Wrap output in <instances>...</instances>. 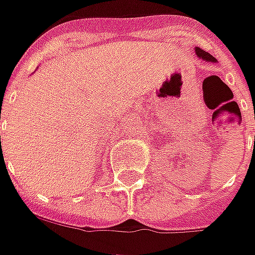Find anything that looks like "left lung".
Masks as SVG:
<instances>
[{
	"label": "left lung",
	"mask_w": 255,
	"mask_h": 255,
	"mask_svg": "<svg viewBox=\"0 0 255 255\" xmlns=\"http://www.w3.org/2000/svg\"><path fill=\"white\" fill-rule=\"evenodd\" d=\"M195 52H196V55H198V57H200V59H203V60H206V62H213V63H216V62H217L215 57L212 56L210 53H207V52H205L203 49L195 48Z\"/></svg>",
	"instance_id": "left-lung-1"
}]
</instances>
